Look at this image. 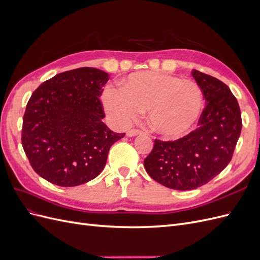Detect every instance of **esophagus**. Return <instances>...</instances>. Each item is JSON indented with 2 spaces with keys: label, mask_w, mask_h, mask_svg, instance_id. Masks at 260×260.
Here are the masks:
<instances>
[{
  "label": "esophagus",
  "mask_w": 260,
  "mask_h": 260,
  "mask_svg": "<svg viewBox=\"0 0 260 260\" xmlns=\"http://www.w3.org/2000/svg\"><path fill=\"white\" fill-rule=\"evenodd\" d=\"M141 135H143V131H141L139 129H130L127 132L128 137H136V136H141Z\"/></svg>",
  "instance_id": "34e87169"
}]
</instances>
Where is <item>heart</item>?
<instances>
[{
  "instance_id": "heart-1",
  "label": "heart",
  "mask_w": 260,
  "mask_h": 260,
  "mask_svg": "<svg viewBox=\"0 0 260 260\" xmlns=\"http://www.w3.org/2000/svg\"><path fill=\"white\" fill-rule=\"evenodd\" d=\"M102 102L108 115L121 124L147 111L151 128L170 140L190 133L204 109V94L198 83L160 72L129 75L119 82L118 91L106 89Z\"/></svg>"
}]
</instances>
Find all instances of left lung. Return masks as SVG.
<instances>
[{
    "instance_id": "8db88e82",
    "label": "left lung",
    "mask_w": 260,
    "mask_h": 260,
    "mask_svg": "<svg viewBox=\"0 0 260 260\" xmlns=\"http://www.w3.org/2000/svg\"><path fill=\"white\" fill-rule=\"evenodd\" d=\"M192 76L207 103L199 128L176 141L156 139L144 159L152 179L179 191L198 188L218 176L231 161L242 130L241 109L229 86L199 70Z\"/></svg>"
}]
</instances>
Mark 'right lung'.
<instances>
[{"label":"right lung","instance_id":"add662e5","mask_svg":"<svg viewBox=\"0 0 260 260\" xmlns=\"http://www.w3.org/2000/svg\"><path fill=\"white\" fill-rule=\"evenodd\" d=\"M108 79L96 68L68 70L44 81L29 99L21 144L31 167L49 182H89L104 169L111 146L124 137L102 121L100 96Z\"/></svg>","mask_w":260,"mask_h":260}]
</instances>
